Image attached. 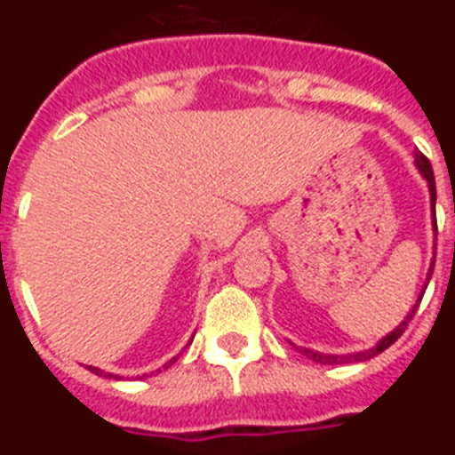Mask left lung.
Returning a JSON list of instances; mask_svg holds the SVG:
<instances>
[{"mask_svg":"<svg viewBox=\"0 0 455 455\" xmlns=\"http://www.w3.org/2000/svg\"><path fill=\"white\" fill-rule=\"evenodd\" d=\"M415 164H417V168H419L421 175H424L426 182H428V191H431V204H433V225H435V232H437V220H435V175H433V166H431V162H428V159H426L424 155H415ZM433 268H435V257H433L431 268H428V275H426V284H424V289H421L419 300H417V303H421V299H424V291H426V287H428V280H431V275H433ZM415 312H417V305L412 309H410V315L405 316L403 321H401L399 328H394V331L389 332L387 337H383V339L378 341V344L373 348H369V351L353 353V355H328V353L312 351V348H299V351H303L305 355L309 357V360H315V363H319V364L364 363V360H371V357H376L378 353H383L385 348L392 347L394 341H396L401 335H403L405 328H408V323H410V321H412V316H415Z\"/></svg>","mask_w":455,"mask_h":455,"instance_id":"8db88e82","label":"left lung"}]
</instances>
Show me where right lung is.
<instances>
[{"label":"right lung","instance_id":"add662e5","mask_svg":"<svg viewBox=\"0 0 455 455\" xmlns=\"http://www.w3.org/2000/svg\"><path fill=\"white\" fill-rule=\"evenodd\" d=\"M175 360H178V357H172L171 363H166V364H164V369H168V367H171V364H172V363H175ZM88 371H92V373H98V376H104V378H116V376H114V373H104V371H102V369H98V367H88Z\"/></svg>","mask_w":455,"mask_h":455}]
</instances>
